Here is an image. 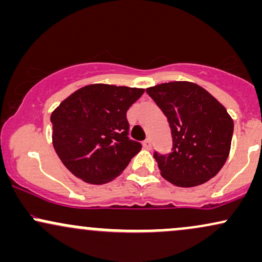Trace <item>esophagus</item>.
<instances>
[{
  "label": "esophagus",
  "instance_id": "obj_1",
  "mask_svg": "<svg viewBox=\"0 0 262 262\" xmlns=\"http://www.w3.org/2000/svg\"><path fill=\"white\" fill-rule=\"evenodd\" d=\"M143 146L145 149H148V150H150L151 149V141H150V139H145L143 141Z\"/></svg>",
  "mask_w": 262,
  "mask_h": 262
}]
</instances>
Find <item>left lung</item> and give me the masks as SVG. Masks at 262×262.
<instances>
[{"mask_svg": "<svg viewBox=\"0 0 262 262\" xmlns=\"http://www.w3.org/2000/svg\"><path fill=\"white\" fill-rule=\"evenodd\" d=\"M167 117L172 151L154 152L165 180L179 187H194L214 177L229 156L234 122L223 104L203 87L173 81L146 89Z\"/></svg>", "mask_w": 262, "mask_h": 262, "instance_id": "1", "label": "left lung"}]
</instances>
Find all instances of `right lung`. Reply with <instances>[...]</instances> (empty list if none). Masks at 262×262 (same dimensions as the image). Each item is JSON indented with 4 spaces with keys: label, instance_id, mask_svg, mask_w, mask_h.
Wrapping results in <instances>:
<instances>
[{
    "label": "right lung",
    "instance_id": "obj_1",
    "mask_svg": "<svg viewBox=\"0 0 262 262\" xmlns=\"http://www.w3.org/2000/svg\"><path fill=\"white\" fill-rule=\"evenodd\" d=\"M144 91L93 83L71 93L54 110V149L73 175L92 185L121 175L141 149L128 138L127 111Z\"/></svg>",
    "mask_w": 262,
    "mask_h": 262
}]
</instances>
